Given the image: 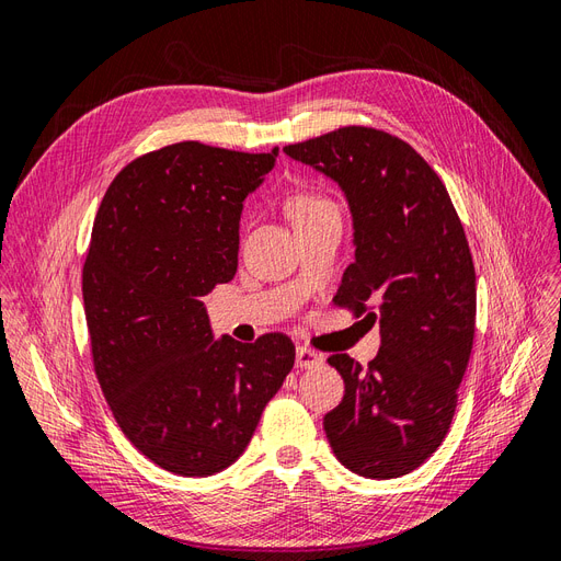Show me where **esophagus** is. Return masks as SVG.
Segmentation results:
<instances>
[{"label":"esophagus","mask_w":561,"mask_h":561,"mask_svg":"<svg viewBox=\"0 0 561 561\" xmlns=\"http://www.w3.org/2000/svg\"><path fill=\"white\" fill-rule=\"evenodd\" d=\"M322 363V355L309 346H297V367L307 369V367H316Z\"/></svg>","instance_id":"obj_1"}]
</instances>
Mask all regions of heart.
I'll list each match as a JSON object with an SVG mask.
<instances>
[{
  "mask_svg": "<svg viewBox=\"0 0 561 561\" xmlns=\"http://www.w3.org/2000/svg\"><path fill=\"white\" fill-rule=\"evenodd\" d=\"M328 210H336V206L330 198H325L318 192H299L290 198V203H287V213H290L295 225L307 222V219Z\"/></svg>",
  "mask_w": 561,
  "mask_h": 561,
  "instance_id": "b5f03b06",
  "label": "heart"
}]
</instances>
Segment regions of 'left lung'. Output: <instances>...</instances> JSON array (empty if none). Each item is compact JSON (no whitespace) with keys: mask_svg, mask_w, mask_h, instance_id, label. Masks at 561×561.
<instances>
[{"mask_svg":"<svg viewBox=\"0 0 561 561\" xmlns=\"http://www.w3.org/2000/svg\"><path fill=\"white\" fill-rule=\"evenodd\" d=\"M342 186L355 262L334 304L379 320L367 367L334 353L344 400L322 419L334 456L371 480L412 472L443 445L474 339V264L445 182L414 147L344 126L283 147Z\"/></svg>","mask_w":561,"mask_h":561,"instance_id":"1","label":"left lung"}]
</instances>
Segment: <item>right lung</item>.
Segmentation results:
<instances>
[{"label": "right lung", "mask_w": 561, "mask_h": 561, "mask_svg": "<svg viewBox=\"0 0 561 561\" xmlns=\"http://www.w3.org/2000/svg\"><path fill=\"white\" fill-rule=\"evenodd\" d=\"M276 157L196 140L147 151L95 215L81 274L95 377L133 447L184 478L243 454L295 365L283 332L215 342L201 299L233 278L243 201Z\"/></svg>", "instance_id": "add662e5"}]
</instances>
